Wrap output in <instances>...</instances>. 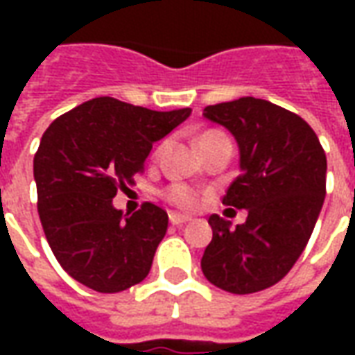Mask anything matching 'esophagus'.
<instances>
[{"label": "esophagus", "instance_id": "34e87169", "mask_svg": "<svg viewBox=\"0 0 355 355\" xmlns=\"http://www.w3.org/2000/svg\"><path fill=\"white\" fill-rule=\"evenodd\" d=\"M169 220H171V224H175V226H178V224H186V223H188V220H190V216L180 215V213H171Z\"/></svg>", "mask_w": 355, "mask_h": 355}]
</instances>
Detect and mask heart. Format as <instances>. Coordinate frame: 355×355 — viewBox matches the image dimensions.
Masks as SVG:
<instances>
[{"label":"heart","mask_w":355,"mask_h":355,"mask_svg":"<svg viewBox=\"0 0 355 355\" xmlns=\"http://www.w3.org/2000/svg\"><path fill=\"white\" fill-rule=\"evenodd\" d=\"M215 135H223V132H216V131L203 132V135L198 137V142L209 139V137H215ZM167 198H169V201H173L175 205H178V207H182V209H193V207H198V203H200L198 193L193 192V190H190L188 186H182V184L171 186L169 190H167Z\"/></svg>","instance_id":"heart-1"}]
</instances>
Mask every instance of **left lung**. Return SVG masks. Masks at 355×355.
<instances>
[{
    "label": "left lung",
    "mask_w": 355,
    "mask_h": 355,
    "mask_svg": "<svg viewBox=\"0 0 355 355\" xmlns=\"http://www.w3.org/2000/svg\"><path fill=\"white\" fill-rule=\"evenodd\" d=\"M203 117L232 132L239 148V177L224 205L245 209L232 228L209 216L213 239L201 270L218 289L249 295L268 289L295 266L325 200L327 157L302 117L272 102L241 96L203 110Z\"/></svg>",
    "instance_id": "1"
}]
</instances>
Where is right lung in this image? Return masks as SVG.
I'll use <instances>...</instances> for the list:
<instances>
[{
  "instance_id": "obj_1",
  "label": "right lung",
  "mask_w": 355,
  "mask_h": 355,
  "mask_svg": "<svg viewBox=\"0 0 355 355\" xmlns=\"http://www.w3.org/2000/svg\"><path fill=\"white\" fill-rule=\"evenodd\" d=\"M190 114L101 96L43 132L34 157L37 213L51 251L76 282L119 293L146 277L169 216L154 203L123 215L112 200L142 171L154 142Z\"/></svg>"
}]
</instances>
